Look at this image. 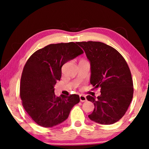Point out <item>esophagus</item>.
<instances>
[{
  "label": "esophagus",
  "instance_id": "1",
  "mask_svg": "<svg viewBox=\"0 0 149 149\" xmlns=\"http://www.w3.org/2000/svg\"><path fill=\"white\" fill-rule=\"evenodd\" d=\"M79 99H80V101L81 102H85L87 101V98L85 95H79Z\"/></svg>",
  "mask_w": 149,
  "mask_h": 149
}]
</instances>
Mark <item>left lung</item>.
<instances>
[{
	"mask_svg": "<svg viewBox=\"0 0 149 149\" xmlns=\"http://www.w3.org/2000/svg\"><path fill=\"white\" fill-rule=\"evenodd\" d=\"M77 44L90 62L91 84L95 89L100 88L101 94L97 99L87 96L95 106L89 119L100 124H113L124 116L133 99V80L127 62L119 52L103 42Z\"/></svg>",
	"mask_w": 149,
	"mask_h": 149,
	"instance_id": "8db88e82",
	"label": "left lung"
}]
</instances>
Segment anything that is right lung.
Segmentation results:
<instances>
[{
	"instance_id": "1",
	"label": "right lung",
	"mask_w": 149,
	"mask_h": 149,
	"mask_svg": "<svg viewBox=\"0 0 149 149\" xmlns=\"http://www.w3.org/2000/svg\"><path fill=\"white\" fill-rule=\"evenodd\" d=\"M83 53L75 42L50 44L35 52L27 61L21 77L20 97L25 110L38 125L51 127L60 124L79 103L77 95L56 97L54 85L62 76V65Z\"/></svg>"
}]
</instances>
